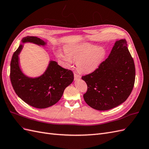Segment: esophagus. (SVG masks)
Wrapping results in <instances>:
<instances>
[{"instance_id":"esophagus-1","label":"esophagus","mask_w":149,"mask_h":149,"mask_svg":"<svg viewBox=\"0 0 149 149\" xmlns=\"http://www.w3.org/2000/svg\"><path fill=\"white\" fill-rule=\"evenodd\" d=\"M74 79L75 80H77V79H80L81 78V76H80V74H78V73H74Z\"/></svg>"}]
</instances>
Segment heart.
<instances>
[{
	"label": "heart",
	"instance_id": "obj_1",
	"mask_svg": "<svg viewBox=\"0 0 149 149\" xmlns=\"http://www.w3.org/2000/svg\"><path fill=\"white\" fill-rule=\"evenodd\" d=\"M65 53L58 52L57 57L67 66L76 61L78 70L83 73H89L96 70L106 56V49L101 46L89 42H82L68 45Z\"/></svg>",
	"mask_w": 149,
	"mask_h": 149
}]
</instances>
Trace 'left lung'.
I'll return each instance as SVG.
<instances>
[{
    "instance_id": "1",
    "label": "left lung",
    "mask_w": 149,
    "mask_h": 149,
    "mask_svg": "<svg viewBox=\"0 0 149 149\" xmlns=\"http://www.w3.org/2000/svg\"><path fill=\"white\" fill-rule=\"evenodd\" d=\"M136 69L125 39L117 40L107 59L82 76L88 86L83 97L94 109L109 110L123 103L134 88Z\"/></svg>"
}]
</instances>
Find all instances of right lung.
Segmentation results:
<instances>
[{"instance_id":"1","label":"right lung","mask_w":149,"mask_h":149,"mask_svg":"<svg viewBox=\"0 0 149 149\" xmlns=\"http://www.w3.org/2000/svg\"><path fill=\"white\" fill-rule=\"evenodd\" d=\"M22 43H32L39 46L47 45L43 40L30 36L24 37ZM23 47L20 45L12 58L10 77L13 88L17 96L31 106L38 109L50 107L60 100L65 88L73 81V72L51 60L43 74L29 77L20 67L19 55Z\"/></svg>"}]
</instances>
